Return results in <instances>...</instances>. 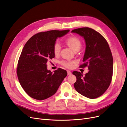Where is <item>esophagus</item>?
Here are the masks:
<instances>
[{"label": "esophagus", "instance_id": "34e87169", "mask_svg": "<svg viewBox=\"0 0 127 127\" xmlns=\"http://www.w3.org/2000/svg\"><path fill=\"white\" fill-rule=\"evenodd\" d=\"M67 74L68 75H71V74H72V72H71V71H67Z\"/></svg>", "mask_w": 127, "mask_h": 127}]
</instances>
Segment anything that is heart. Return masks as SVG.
I'll use <instances>...</instances> for the list:
<instances>
[{
    "label": "heart",
    "mask_w": 127,
    "mask_h": 127,
    "mask_svg": "<svg viewBox=\"0 0 127 127\" xmlns=\"http://www.w3.org/2000/svg\"><path fill=\"white\" fill-rule=\"evenodd\" d=\"M65 43L72 49L74 52H77L81 48L82 42L78 37L75 36H71L68 37L65 41ZM61 51V45L59 43H55L53 46V52L55 55H58ZM75 63L74 61H62L61 64L63 66L68 68H71L73 64Z\"/></svg>",
    "instance_id": "b5f03b06"
}]
</instances>
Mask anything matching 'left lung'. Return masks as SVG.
I'll list each match as a JSON object with an SVG mask.
<instances>
[{"mask_svg":"<svg viewBox=\"0 0 127 127\" xmlns=\"http://www.w3.org/2000/svg\"><path fill=\"white\" fill-rule=\"evenodd\" d=\"M75 33L84 37L86 48L82 68L88 66L89 71L85 75L74 71L76 82L74 86L76 91L90 99L100 96L109 87L113 73V58L110 48L104 37L90 28L74 29Z\"/></svg>","mask_w":127,"mask_h":127,"instance_id":"obj_1","label":"left lung"}]
</instances>
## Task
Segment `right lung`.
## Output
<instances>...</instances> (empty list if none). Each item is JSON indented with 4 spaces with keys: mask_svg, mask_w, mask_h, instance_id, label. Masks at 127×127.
Segmentation results:
<instances>
[{
    "mask_svg": "<svg viewBox=\"0 0 127 127\" xmlns=\"http://www.w3.org/2000/svg\"><path fill=\"white\" fill-rule=\"evenodd\" d=\"M69 30H51L34 34L28 40L19 59L17 73L23 90L31 97L42 100L58 91L67 76L62 68L54 73L47 69L46 63L55 57L53 46L58 37L66 34Z\"/></svg>",
    "mask_w": 127,
    "mask_h": 127,
    "instance_id": "1",
    "label": "right lung"
}]
</instances>
